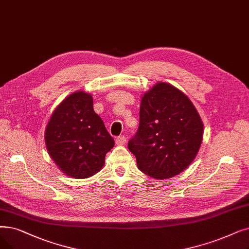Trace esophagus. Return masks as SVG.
<instances>
[{"label": "esophagus", "mask_w": 249, "mask_h": 249, "mask_svg": "<svg viewBox=\"0 0 249 249\" xmlns=\"http://www.w3.org/2000/svg\"><path fill=\"white\" fill-rule=\"evenodd\" d=\"M116 143L118 145H123L126 143V137L125 136H118L116 138Z\"/></svg>", "instance_id": "34e87169"}]
</instances>
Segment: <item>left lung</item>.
Wrapping results in <instances>:
<instances>
[{"instance_id": "8db88e82", "label": "left lung", "mask_w": 249, "mask_h": 249, "mask_svg": "<svg viewBox=\"0 0 249 249\" xmlns=\"http://www.w3.org/2000/svg\"><path fill=\"white\" fill-rule=\"evenodd\" d=\"M202 134V121L188 96L169 83L158 82L142 95L138 130L128 149L145 175L169 179L196 159Z\"/></svg>"}]
</instances>
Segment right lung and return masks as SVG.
Returning <instances> with one entry per match:
<instances>
[{
	"label": "right lung",
	"mask_w": 249,
	"mask_h": 249,
	"mask_svg": "<svg viewBox=\"0 0 249 249\" xmlns=\"http://www.w3.org/2000/svg\"><path fill=\"white\" fill-rule=\"evenodd\" d=\"M48 153L65 175L75 179L93 176L114 147L113 137L93 111L91 94L75 91L53 111L45 132Z\"/></svg>",
	"instance_id": "obj_1"
}]
</instances>
